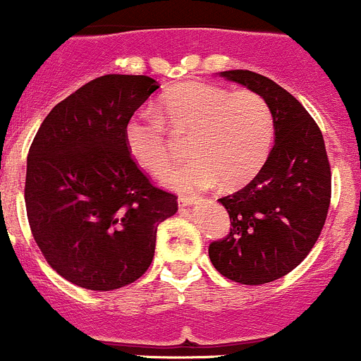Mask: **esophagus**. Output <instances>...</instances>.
Returning <instances> with one entry per match:
<instances>
[{
  "label": "esophagus",
  "mask_w": 361,
  "mask_h": 361,
  "mask_svg": "<svg viewBox=\"0 0 361 361\" xmlns=\"http://www.w3.org/2000/svg\"><path fill=\"white\" fill-rule=\"evenodd\" d=\"M195 200H196L195 196H191V195H180L179 196V205L180 207H188V205H191Z\"/></svg>",
  "instance_id": "esophagus-1"
}]
</instances>
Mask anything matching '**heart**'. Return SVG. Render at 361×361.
<instances>
[{
	"label": "heart",
	"instance_id": "heart-1",
	"mask_svg": "<svg viewBox=\"0 0 361 361\" xmlns=\"http://www.w3.org/2000/svg\"><path fill=\"white\" fill-rule=\"evenodd\" d=\"M191 137V159L166 176L179 191L205 189L216 182L240 185L265 165L274 140V116L255 91H231L188 82L170 89L156 114L138 112L124 128V140L137 165L163 176L173 161L169 130Z\"/></svg>",
	"mask_w": 361,
	"mask_h": 361
}]
</instances>
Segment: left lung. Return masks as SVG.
Returning <instances> with one entry per match:
<instances>
[{"instance_id":"obj_1","label":"left lung","mask_w":361,"mask_h":361,"mask_svg":"<svg viewBox=\"0 0 361 361\" xmlns=\"http://www.w3.org/2000/svg\"><path fill=\"white\" fill-rule=\"evenodd\" d=\"M221 77L263 96L276 126V145L258 176L219 198L231 226L209 245L224 277L258 286L297 269L319 238L331 198L330 161L319 126L286 89L249 70Z\"/></svg>"}]
</instances>
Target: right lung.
I'll return each instance as SVG.
<instances>
[{
	"label": "right lung",
	"instance_id": "obj_1",
	"mask_svg": "<svg viewBox=\"0 0 361 361\" xmlns=\"http://www.w3.org/2000/svg\"><path fill=\"white\" fill-rule=\"evenodd\" d=\"M145 75L94 78L58 103L27 154V221L49 265L85 290L135 283L154 258L177 196L135 163L124 128L158 89Z\"/></svg>",
	"mask_w": 361,
	"mask_h": 361
}]
</instances>
